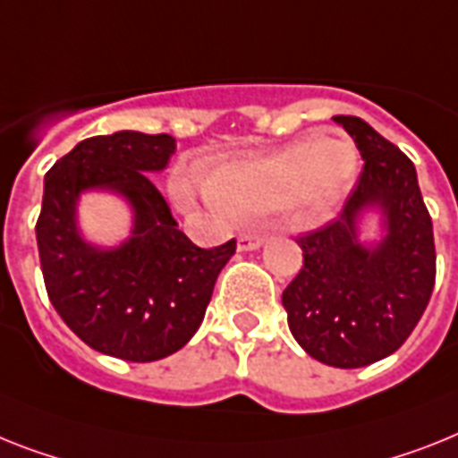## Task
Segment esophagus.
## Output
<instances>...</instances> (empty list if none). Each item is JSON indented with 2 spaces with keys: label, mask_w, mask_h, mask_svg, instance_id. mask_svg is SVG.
<instances>
[{
  "label": "esophagus",
  "mask_w": 458,
  "mask_h": 458,
  "mask_svg": "<svg viewBox=\"0 0 458 458\" xmlns=\"http://www.w3.org/2000/svg\"><path fill=\"white\" fill-rule=\"evenodd\" d=\"M264 243V236L257 232L238 233V250H257Z\"/></svg>",
  "instance_id": "34e87169"
}]
</instances>
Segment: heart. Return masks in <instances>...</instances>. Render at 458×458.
<instances>
[{
  "mask_svg": "<svg viewBox=\"0 0 458 458\" xmlns=\"http://www.w3.org/2000/svg\"><path fill=\"white\" fill-rule=\"evenodd\" d=\"M358 168V149L346 138H306L271 157L233 161L215 170L208 189L236 215L269 213L301 201L325 208L337 201Z\"/></svg>",
  "mask_w": 458,
  "mask_h": 458,
  "instance_id": "b5f03b06",
  "label": "heart"
}]
</instances>
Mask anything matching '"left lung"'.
Wrapping results in <instances>:
<instances>
[{
  "label": "left lung",
  "mask_w": 458,
  "mask_h": 458,
  "mask_svg": "<svg viewBox=\"0 0 458 458\" xmlns=\"http://www.w3.org/2000/svg\"><path fill=\"white\" fill-rule=\"evenodd\" d=\"M360 152L362 173L342 213L297 238L304 267L283 290L293 337L332 368H365L398 351L436 285L433 222L414 164L358 116H335ZM385 213L379 244L357 241V217Z\"/></svg>",
  "instance_id": "left-lung-1"
}]
</instances>
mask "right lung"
<instances>
[{"label":"right lung","mask_w":458,"mask_h":458,"mask_svg":"<svg viewBox=\"0 0 458 458\" xmlns=\"http://www.w3.org/2000/svg\"><path fill=\"white\" fill-rule=\"evenodd\" d=\"M175 138L119 131L81 140L44 177L37 245L47 293L58 316L90 349L128 362H152L194 337L215 281L236 241L203 250L177 229L147 173L168 165ZM107 188L134 208V232L119 249L86 244L76 199Z\"/></svg>","instance_id":"obj_1"}]
</instances>
